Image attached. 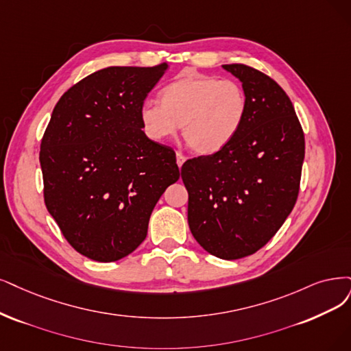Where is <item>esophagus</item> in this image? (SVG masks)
Instances as JSON below:
<instances>
[{
	"label": "esophagus",
	"instance_id": "obj_1",
	"mask_svg": "<svg viewBox=\"0 0 351 351\" xmlns=\"http://www.w3.org/2000/svg\"><path fill=\"white\" fill-rule=\"evenodd\" d=\"M185 160H186V156H185L184 153L178 152V153H176V163H178V166L182 167V165L185 163Z\"/></svg>",
	"mask_w": 351,
	"mask_h": 351
}]
</instances>
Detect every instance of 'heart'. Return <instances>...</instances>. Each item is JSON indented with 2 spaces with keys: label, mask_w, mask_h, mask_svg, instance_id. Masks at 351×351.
Here are the masks:
<instances>
[{
  "label": "heart",
  "mask_w": 351,
  "mask_h": 351,
  "mask_svg": "<svg viewBox=\"0 0 351 351\" xmlns=\"http://www.w3.org/2000/svg\"><path fill=\"white\" fill-rule=\"evenodd\" d=\"M160 101H146L140 107V121L147 137L165 141L182 134L189 147L202 156L224 150L243 125L247 99L232 81L186 72L167 84Z\"/></svg>",
  "instance_id": "obj_1"
}]
</instances>
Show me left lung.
Masks as SVG:
<instances>
[{"label":"left lung","instance_id":"left-lung-1","mask_svg":"<svg viewBox=\"0 0 351 351\" xmlns=\"http://www.w3.org/2000/svg\"><path fill=\"white\" fill-rule=\"evenodd\" d=\"M241 81L247 108L240 132L218 153L186 160L188 224L210 254L236 261L274 237L300 193L305 138L287 93L241 63L223 64Z\"/></svg>","mask_w":351,"mask_h":351}]
</instances>
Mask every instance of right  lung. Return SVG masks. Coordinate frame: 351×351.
I'll list each match as a JSON object with an SVG mask.
<instances>
[{"mask_svg":"<svg viewBox=\"0 0 351 351\" xmlns=\"http://www.w3.org/2000/svg\"><path fill=\"white\" fill-rule=\"evenodd\" d=\"M167 63L110 66L58 101L40 145L43 195L72 247L115 262L147 236L156 202L179 179L172 147L143 132L140 107Z\"/></svg>","mask_w":351,"mask_h":351,"instance_id":"1","label":"right lung"}]
</instances>
